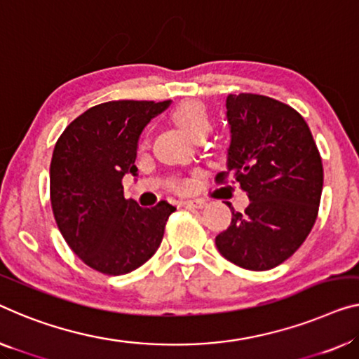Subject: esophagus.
Masks as SVG:
<instances>
[{"instance_id": "1", "label": "esophagus", "mask_w": 359, "mask_h": 359, "mask_svg": "<svg viewBox=\"0 0 359 359\" xmlns=\"http://www.w3.org/2000/svg\"><path fill=\"white\" fill-rule=\"evenodd\" d=\"M206 203L203 200H185L184 201V206L187 208H194V210H201V208H205Z\"/></svg>"}]
</instances>
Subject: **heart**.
<instances>
[{
    "label": "heart",
    "instance_id": "1",
    "mask_svg": "<svg viewBox=\"0 0 359 359\" xmlns=\"http://www.w3.org/2000/svg\"><path fill=\"white\" fill-rule=\"evenodd\" d=\"M174 121L184 128L191 137H198L201 133H208L211 130V117L206 106L201 101L187 100L174 109Z\"/></svg>",
    "mask_w": 359,
    "mask_h": 359
}]
</instances>
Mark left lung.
<instances>
[{
	"instance_id": "left-lung-1",
	"label": "left lung",
	"mask_w": 359,
	"mask_h": 359,
	"mask_svg": "<svg viewBox=\"0 0 359 359\" xmlns=\"http://www.w3.org/2000/svg\"><path fill=\"white\" fill-rule=\"evenodd\" d=\"M231 145L227 175L247 191L243 212L231 203L232 222L216 237L224 258L250 271H267L290 258L316 222L323 161L302 116L269 96L240 93L226 100Z\"/></svg>"
}]
</instances>
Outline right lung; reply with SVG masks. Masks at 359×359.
<instances>
[{
  "label": "right lung",
  "mask_w": 359,
  "mask_h": 359,
  "mask_svg": "<svg viewBox=\"0 0 359 359\" xmlns=\"http://www.w3.org/2000/svg\"><path fill=\"white\" fill-rule=\"evenodd\" d=\"M170 100L108 101L66 127L50 165L51 208L69 247L85 264L108 276L145 264L161 245L168 201L142 208L126 200L122 179L138 175V140Z\"/></svg>",
  "instance_id": "1"
}]
</instances>
